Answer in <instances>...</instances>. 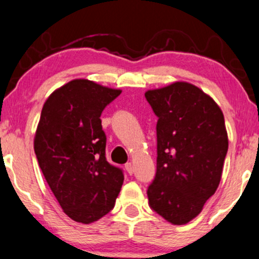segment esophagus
Masks as SVG:
<instances>
[{"instance_id": "obj_1", "label": "esophagus", "mask_w": 259, "mask_h": 259, "mask_svg": "<svg viewBox=\"0 0 259 259\" xmlns=\"http://www.w3.org/2000/svg\"><path fill=\"white\" fill-rule=\"evenodd\" d=\"M124 168H126V171L128 175H133V172H135V167H133L132 162H127L126 165H124Z\"/></svg>"}]
</instances>
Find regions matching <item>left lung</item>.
Segmentation results:
<instances>
[{
  "label": "left lung",
  "instance_id": "1",
  "mask_svg": "<svg viewBox=\"0 0 259 259\" xmlns=\"http://www.w3.org/2000/svg\"><path fill=\"white\" fill-rule=\"evenodd\" d=\"M145 98L157 116L149 205L169 223L187 224L220 185L228 151L223 112L208 94L183 81L147 91Z\"/></svg>",
  "mask_w": 259,
  "mask_h": 259
}]
</instances>
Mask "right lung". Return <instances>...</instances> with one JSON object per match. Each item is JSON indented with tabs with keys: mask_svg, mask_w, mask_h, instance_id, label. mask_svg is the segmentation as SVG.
<instances>
[{
	"mask_svg": "<svg viewBox=\"0 0 259 259\" xmlns=\"http://www.w3.org/2000/svg\"><path fill=\"white\" fill-rule=\"evenodd\" d=\"M96 82L76 78L48 97L33 139L39 168L60 207L90 224L114 208L123 173L105 157L100 115L120 96Z\"/></svg>",
	"mask_w": 259,
	"mask_h": 259,
	"instance_id": "obj_1",
	"label": "right lung"
}]
</instances>
